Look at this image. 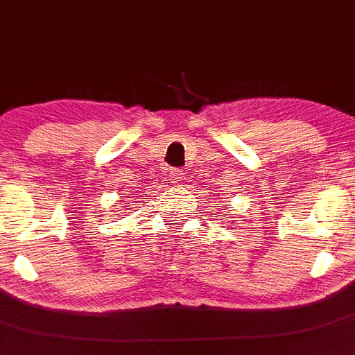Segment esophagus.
Returning <instances> with one entry per match:
<instances>
[{"label":"esophagus","mask_w":355,"mask_h":355,"mask_svg":"<svg viewBox=\"0 0 355 355\" xmlns=\"http://www.w3.org/2000/svg\"><path fill=\"white\" fill-rule=\"evenodd\" d=\"M183 170H180V168H175V170H172V172H170V178H172V183H180L182 180H183Z\"/></svg>","instance_id":"34e87169"}]
</instances>
